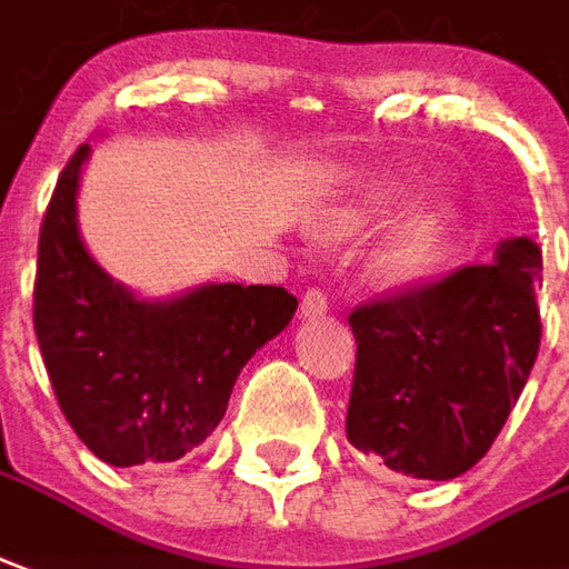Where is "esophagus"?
Instances as JSON below:
<instances>
[{"label": "esophagus", "mask_w": 569, "mask_h": 569, "mask_svg": "<svg viewBox=\"0 0 569 569\" xmlns=\"http://www.w3.org/2000/svg\"><path fill=\"white\" fill-rule=\"evenodd\" d=\"M328 313V296L322 289H307L305 298H301V317L313 319Z\"/></svg>", "instance_id": "1"}]
</instances>
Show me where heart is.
<instances>
[{
	"label": "heart",
	"mask_w": 569,
	"mask_h": 569,
	"mask_svg": "<svg viewBox=\"0 0 569 569\" xmlns=\"http://www.w3.org/2000/svg\"><path fill=\"white\" fill-rule=\"evenodd\" d=\"M410 192H413V183L407 178L380 180L361 196V201L331 217V231L361 234L373 229L395 217L403 201L410 199ZM446 250H449V222L440 210H428L407 222L398 231V238L382 250L377 273L391 286L422 283L443 264Z\"/></svg>",
	"instance_id": "obj_1"
}]
</instances>
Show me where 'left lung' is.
<instances>
[{"mask_svg": "<svg viewBox=\"0 0 569 569\" xmlns=\"http://www.w3.org/2000/svg\"><path fill=\"white\" fill-rule=\"evenodd\" d=\"M540 283V247L509 238L495 262L356 307L349 443L398 477L440 482L467 473L531 377Z\"/></svg>", "mask_w": 569, "mask_h": 569, "instance_id": "8db88e82", "label": "left lung"}]
</instances>
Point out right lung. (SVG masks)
Here are the masks:
<instances>
[{"label": "right lung", "mask_w": 569, "mask_h": 569, "mask_svg": "<svg viewBox=\"0 0 569 569\" xmlns=\"http://www.w3.org/2000/svg\"><path fill=\"white\" fill-rule=\"evenodd\" d=\"M81 144L38 234L32 322L62 416L113 467L178 461L204 443L247 361L296 317L283 286L208 283L134 298L92 262L78 231Z\"/></svg>", "instance_id": "obj_1"}]
</instances>
